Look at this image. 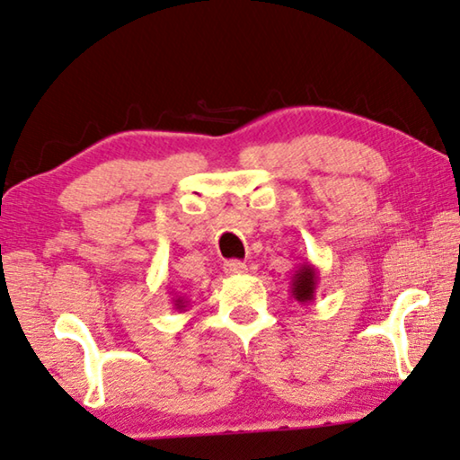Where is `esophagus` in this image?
<instances>
[{"instance_id": "1", "label": "esophagus", "mask_w": 460, "mask_h": 460, "mask_svg": "<svg viewBox=\"0 0 460 460\" xmlns=\"http://www.w3.org/2000/svg\"><path fill=\"white\" fill-rule=\"evenodd\" d=\"M225 272H227V274H245V272H248V266H245L242 260H229V262H225Z\"/></svg>"}]
</instances>
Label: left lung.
Returning <instances> with one entry per match:
<instances>
[{"label": "left lung", "instance_id": "obj_1", "mask_svg": "<svg viewBox=\"0 0 460 460\" xmlns=\"http://www.w3.org/2000/svg\"><path fill=\"white\" fill-rule=\"evenodd\" d=\"M318 287V269L312 262H304L297 266V270L291 277V296L299 304H310L316 297Z\"/></svg>", "mask_w": 460, "mask_h": 460}]
</instances>
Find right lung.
Wrapping results in <instances>:
<instances>
[{
	"mask_svg": "<svg viewBox=\"0 0 460 460\" xmlns=\"http://www.w3.org/2000/svg\"><path fill=\"white\" fill-rule=\"evenodd\" d=\"M171 304H173V310H177V312H186L188 299L183 297V296H173V297H171Z\"/></svg>",
	"mask_w": 460,
	"mask_h": 460,
	"instance_id": "1",
	"label": "right lung"
}]
</instances>
